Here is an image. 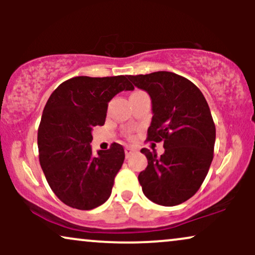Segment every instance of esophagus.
I'll return each mask as SVG.
<instances>
[{
	"instance_id": "obj_1",
	"label": "esophagus",
	"mask_w": 255,
	"mask_h": 255,
	"mask_svg": "<svg viewBox=\"0 0 255 255\" xmlns=\"http://www.w3.org/2000/svg\"><path fill=\"white\" fill-rule=\"evenodd\" d=\"M135 151V148L133 147V146H126L125 147V153H126V157H129L131 153H133V152Z\"/></svg>"
}]
</instances>
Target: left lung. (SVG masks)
<instances>
[{
    "instance_id": "1",
    "label": "left lung",
    "mask_w": 255,
    "mask_h": 255,
    "mask_svg": "<svg viewBox=\"0 0 255 255\" xmlns=\"http://www.w3.org/2000/svg\"><path fill=\"white\" fill-rule=\"evenodd\" d=\"M146 91L152 102L147 140L164 141L157 157L147 148V168L137 176L144 194L163 206H175L192 198L204 182L213 159L216 127L201 91L188 79L171 72L128 75Z\"/></svg>"
}]
</instances>
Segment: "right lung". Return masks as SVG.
Masks as SVG:
<instances>
[{"mask_svg": "<svg viewBox=\"0 0 255 255\" xmlns=\"http://www.w3.org/2000/svg\"><path fill=\"white\" fill-rule=\"evenodd\" d=\"M131 90L127 75L75 77L46 102L38 128L40 166L52 192L73 209H96L110 197L125 150L114 142L93 156L92 128L104 125L111 99Z\"/></svg>", "mask_w": 255, "mask_h": 255, "instance_id": "obj_1", "label": "right lung"}]
</instances>
